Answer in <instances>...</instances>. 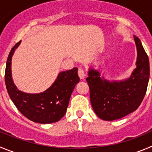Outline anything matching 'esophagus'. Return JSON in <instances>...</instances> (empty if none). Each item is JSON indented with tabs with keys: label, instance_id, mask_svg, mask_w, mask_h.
<instances>
[{
	"label": "esophagus",
	"instance_id": "esophagus-1",
	"mask_svg": "<svg viewBox=\"0 0 152 152\" xmlns=\"http://www.w3.org/2000/svg\"><path fill=\"white\" fill-rule=\"evenodd\" d=\"M78 75H79L80 79H84L85 76H86V73H85L84 69H83V68H81V67L79 68V70H78Z\"/></svg>",
	"mask_w": 152,
	"mask_h": 152
}]
</instances>
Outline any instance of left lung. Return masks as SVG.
<instances>
[{
	"label": "left lung",
	"mask_w": 152,
	"mask_h": 152,
	"mask_svg": "<svg viewBox=\"0 0 152 152\" xmlns=\"http://www.w3.org/2000/svg\"><path fill=\"white\" fill-rule=\"evenodd\" d=\"M137 49V67L130 77L121 81H110L90 68L86 78L92 108L100 118L113 121L133 113L141 104L148 87L149 61L141 41L134 36Z\"/></svg>",
	"instance_id": "8db88e82"
}]
</instances>
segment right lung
I'll use <instances>...</instances> for the list:
<instances>
[{
	"label": "right lung",
	"mask_w": 152,
	"mask_h": 152,
	"mask_svg": "<svg viewBox=\"0 0 152 152\" xmlns=\"http://www.w3.org/2000/svg\"><path fill=\"white\" fill-rule=\"evenodd\" d=\"M21 41L12 48L5 70V84L8 94L18 111L31 121L39 124H51L63 118L75 86L79 82L78 69L61 72L55 83L45 91L28 94L18 90L13 83L11 61Z\"/></svg>",
	"instance_id": "1"
}]
</instances>
